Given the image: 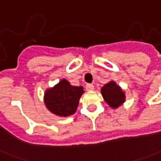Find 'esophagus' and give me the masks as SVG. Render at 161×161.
<instances>
[{"instance_id":"obj_1","label":"esophagus","mask_w":161,"mask_h":161,"mask_svg":"<svg viewBox=\"0 0 161 161\" xmlns=\"http://www.w3.org/2000/svg\"><path fill=\"white\" fill-rule=\"evenodd\" d=\"M94 85H93V84H87V85H86V89H87V90H88V91H89V90H93V89H94Z\"/></svg>"}]
</instances>
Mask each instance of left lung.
Here are the masks:
<instances>
[{"label": "left lung", "instance_id": "8db88e82", "mask_svg": "<svg viewBox=\"0 0 161 161\" xmlns=\"http://www.w3.org/2000/svg\"><path fill=\"white\" fill-rule=\"evenodd\" d=\"M101 91L105 102L112 108H117L125 102V93L114 81H109L105 84Z\"/></svg>", "mask_w": 161, "mask_h": 161}]
</instances>
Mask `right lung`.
Segmentation results:
<instances>
[{
  "mask_svg": "<svg viewBox=\"0 0 161 161\" xmlns=\"http://www.w3.org/2000/svg\"><path fill=\"white\" fill-rule=\"evenodd\" d=\"M83 93L82 87L72 86L66 80H62L53 88L45 92V105L55 115L70 116L76 111L79 100Z\"/></svg>",
  "mask_w": 161,
  "mask_h": 161,
  "instance_id": "right-lung-1",
  "label": "right lung"
}]
</instances>
